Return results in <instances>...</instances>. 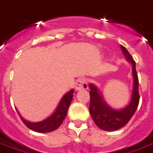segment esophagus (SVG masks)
<instances>
[{
  "label": "esophagus",
  "instance_id": "1",
  "mask_svg": "<svg viewBox=\"0 0 153 153\" xmlns=\"http://www.w3.org/2000/svg\"><path fill=\"white\" fill-rule=\"evenodd\" d=\"M88 88V81L85 78H80L78 79L75 85V90L76 91H80V90L87 89Z\"/></svg>",
  "mask_w": 153,
  "mask_h": 153
}]
</instances>
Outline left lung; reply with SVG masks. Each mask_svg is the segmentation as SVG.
<instances>
[{"instance_id": "obj_1", "label": "left lung", "mask_w": 153, "mask_h": 153, "mask_svg": "<svg viewBox=\"0 0 153 153\" xmlns=\"http://www.w3.org/2000/svg\"><path fill=\"white\" fill-rule=\"evenodd\" d=\"M122 52L132 65V75H133V89H132L131 99L127 106L120 110L111 108L102 96V93L93 83H90V106L89 112L95 122L97 126L102 130L114 131L124 127L127 125L129 120L134 115L138 108L139 102L138 94V79L136 72L135 61L133 60L131 55L125 47L120 45Z\"/></svg>"}]
</instances>
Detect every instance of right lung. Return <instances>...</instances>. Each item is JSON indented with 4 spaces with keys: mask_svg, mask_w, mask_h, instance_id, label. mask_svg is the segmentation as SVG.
Wrapping results in <instances>:
<instances>
[{
    "mask_svg": "<svg viewBox=\"0 0 153 153\" xmlns=\"http://www.w3.org/2000/svg\"><path fill=\"white\" fill-rule=\"evenodd\" d=\"M74 89L70 90L66 93L60 101V102L57 106L56 109L55 110L51 115L45 119L39 122H30L26 120L25 118H23L21 115L19 114V111L16 109L19 115L20 116L22 121L25 123V125L33 131L38 132V133H49V132L54 131L59 128L60 125L63 123L64 120L68 112V109L70 107V105L72 99H73Z\"/></svg>",
    "mask_w": 153,
    "mask_h": 153,
    "instance_id": "1",
    "label": "right lung"
}]
</instances>
